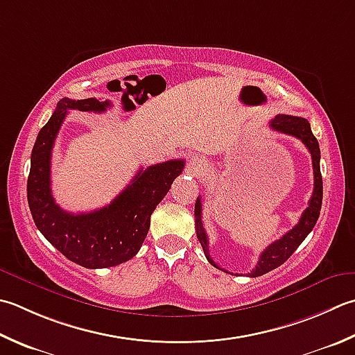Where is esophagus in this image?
Here are the masks:
<instances>
[{
  "instance_id": "esophagus-1",
  "label": "esophagus",
  "mask_w": 355,
  "mask_h": 355,
  "mask_svg": "<svg viewBox=\"0 0 355 355\" xmlns=\"http://www.w3.org/2000/svg\"><path fill=\"white\" fill-rule=\"evenodd\" d=\"M189 164H191L192 169H200V168H205L206 162L200 155H192L189 158Z\"/></svg>"
}]
</instances>
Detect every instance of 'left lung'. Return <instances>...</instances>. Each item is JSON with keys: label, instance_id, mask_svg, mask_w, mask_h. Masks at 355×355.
Listing matches in <instances>:
<instances>
[{"label": "left lung", "instance_id": "1", "mask_svg": "<svg viewBox=\"0 0 355 355\" xmlns=\"http://www.w3.org/2000/svg\"><path fill=\"white\" fill-rule=\"evenodd\" d=\"M269 126L277 132H282V134H288L298 138V140H302V143L306 146L308 150L311 152L312 169H314V191H312L309 206L302 214L298 223L291 229L289 232L284 234L282 239L270 243L265 251L261 252L259 261H257V265L254 270H251L249 277H260L263 274L269 272V270L283 265V263L295 252V249L302 245V241L308 237V234L312 231V227L315 226L322 209L323 180H322V172H320V148H318L317 138L314 137V134H312L311 124L308 123V120H304L302 116L277 115L274 120L270 121ZM196 231L207 261H209L212 266L221 269L217 263L212 260V257L209 254V248H207L209 246L207 245L209 241H207L203 221H201V198L200 197L196 201Z\"/></svg>", "mask_w": 355, "mask_h": 355}]
</instances>
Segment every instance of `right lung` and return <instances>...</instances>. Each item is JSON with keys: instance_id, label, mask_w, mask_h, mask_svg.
<instances>
[{"instance_id": "add662e5", "label": "right lung", "mask_w": 355, "mask_h": 355, "mask_svg": "<svg viewBox=\"0 0 355 355\" xmlns=\"http://www.w3.org/2000/svg\"><path fill=\"white\" fill-rule=\"evenodd\" d=\"M109 106L110 101L96 98H62L33 144L27 178V201L40 232L69 260L89 269L116 266L135 257L148 235L152 212L184 168L183 159L141 168L110 205L86 214L62 211L51 189L55 138L69 110L100 114Z\"/></svg>"}]
</instances>
